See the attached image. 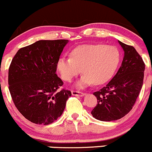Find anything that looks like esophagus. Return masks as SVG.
Returning <instances> with one entry per match:
<instances>
[{
	"label": "esophagus",
	"mask_w": 152,
	"mask_h": 152,
	"mask_svg": "<svg viewBox=\"0 0 152 152\" xmlns=\"http://www.w3.org/2000/svg\"><path fill=\"white\" fill-rule=\"evenodd\" d=\"M72 94L73 96H84L85 94L83 93V92L78 91H75V90H72Z\"/></svg>",
	"instance_id": "34e87169"
}]
</instances>
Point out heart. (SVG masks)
Returning a JSON list of instances; mask_svg holds the SVG:
<instances>
[{
  "instance_id": "1",
  "label": "heart",
  "mask_w": 152,
  "mask_h": 152,
  "mask_svg": "<svg viewBox=\"0 0 152 152\" xmlns=\"http://www.w3.org/2000/svg\"><path fill=\"white\" fill-rule=\"evenodd\" d=\"M121 60L118 48L103 44H85L77 46L69 57L61 56L57 61V69L62 79L71 81L81 72L84 73L77 83L83 88L94 83L107 82L115 72Z\"/></svg>"
}]
</instances>
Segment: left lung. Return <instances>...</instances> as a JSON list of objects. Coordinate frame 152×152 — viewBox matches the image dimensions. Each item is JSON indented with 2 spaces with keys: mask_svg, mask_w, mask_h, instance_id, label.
<instances>
[{
  "mask_svg": "<svg viewBox=\"0 0 152 152\" xmlns=\"http://www.w3.org/2000/svg\"><path fill=\"white\" fill-rule=\"evenodd\" d=\"M118 43L124 51L121 66L105 86L94 93L97 104L91 114L99 121H115L126 115L132 109L143 86V59L132 46Z\"/></svg>",
  "mask_w": 152,
  "mask_h": 152,
  "instance_id": "left-lung-1",
  "label": "left lung"
}]
</instances>
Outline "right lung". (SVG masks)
Instances as JSON below:
<instances>
[{
	"mask_svg": "<svg viewBox=\"0 0 152 152\" xmlns=\"http://www.w3.org/2000/svg\"><path fill=\"white\" fill-rule=\"evenodd\" d=\"M68 40H39L20 48L9 69V89L20 113L37 124L54 122L72 93L61 89L57 61Z\"/></svg>",
	"mask_w": 152,
	"mask_h": 152,
	"instance_id": "obj_1",
	"label": "right lung"
}]
</instances>
